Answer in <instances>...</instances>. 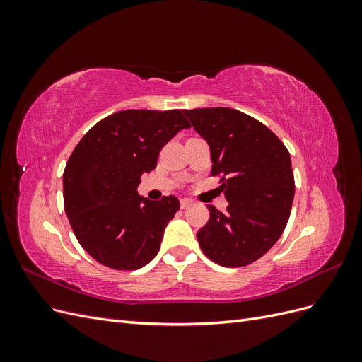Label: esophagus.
Segmentation results:
<instances>
[{
	"label": "esophagus",
	"instance_id": "obj_1",
	"mask_svg": "<svg viewBox=\"0 0 362 362\" xmlns=\"http://www.w3.org/2000/svg\"><path fill=\"white\" fill-rule=\"evenodd\" d=\"M180 204H181V208H182V210H185V208H189L193 202H192L190 199H181V202H180Z\"/></svg>",
	"mask_w": 362,
	"mask_h": 362
}]
</instances>
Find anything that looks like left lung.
<instances>
[{"instance_id":"1","label":"left lung","mask_w":362,"mask_h":362,"mask_svg":"<svg viewBox=\"0 0 362 362\" xmlns=\"http://www.w3.org/2000/svg\"><path fill=\"white\" fill-rule=\"evenodd\" d=\"M206 140L211 175H221L226 213L206 205L210 221L196 237L204 254L223 267H243L261 258L287 226L294 198L291 158L282 141L234 108L184 110Z\"/></svg>"}]
</instances>
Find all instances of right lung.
<instances>
[{
    "label": "right lung",
    "instance_id": "right-lung-1",
    "mask_svg": "<svg viewBox=\"0 0 362 362\" xmlns=\"http://www.w3.org/2000/svg\"><path fill=\"white\" fill-rule=\"evenodd\" d=\"M184 128V110H124L93 125L72 151L63 172L64 211L78 243L103 266L137 270L158 254L180 201H149L137 187Z\"/></svg>",
    "mask_w": 362,
    "mask_h": 362
}]
</instances>
